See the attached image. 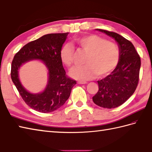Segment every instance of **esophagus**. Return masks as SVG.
Wrapping results in <instances>:
<instances>
[{"label": "esophagus", "instance_id": "obj_1", "mask_svg": "<svg viewBox=\"0 0 152 152\" xmlns=\"http://www.w3.org/2000/svg\"><path fill=\"white\" fill-rule=\"evenodd\" d=\"M78 83H79V84H86L87 82L85 81H78Z\"/></svg>", "mask_w": 152, "mask_h": 152}]
</instances>
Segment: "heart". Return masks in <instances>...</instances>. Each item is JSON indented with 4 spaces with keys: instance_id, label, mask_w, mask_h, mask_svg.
<instances>
[{
    "instance_id": "b5f03b06",
    "label": "heart",
    "mask_w": 152,
    "mask_h": 152,
    "mask_svg": "<svg viewBox=\"0 0 152 152\" xmlns=\"http://www.w3.org/2000/svg\"><path fill=\"white\" fill-rule=\"evenodd\" d=\"M74 46L87 53L83 61L84 65L74 67L70 75L76 80L85 81L102 77L114 70L119 63L120 51L115 43L106 40L95 34L87 35L73 40ZM74 48L64 44L60 50V59L68 67L73 63Z\"/></svg>"
}]
</instances>
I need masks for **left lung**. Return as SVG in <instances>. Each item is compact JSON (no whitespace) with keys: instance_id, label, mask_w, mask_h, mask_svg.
I'll return each mask as SVG.
<instances>
[{"instance_id":"1","label":"left lung","mask_w":152,"mask_h":152,"mask_svg":"<svg viewBox=\"0 0 152 152\" xmlns=\"http://www.w3.org/2000/svg\"><path fill=\"white\" fill-rule=\"evenodd\" d=\"M114 38L120 51L115 69L110 75L97 81L99 91L93 96L95 104L105 108H114L133 94L139 80L140 57L129 40L114 32L97 29Z\"/></svg>"}]
</instances>
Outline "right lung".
Wrapping results in <instances>:
<instances>
[{
    "label": "right lung",
    "instance_id": "right-lung-1",
    "mask_svg": "<svg viewBox=\"0 0 152 152\" xmlns=\"http://www.w3.org/2000/svg\"><path fill=\"white\" fill-rule=\"evenodd\" d=\"M69 33L44 35L30 42L14 56L11 66V78L21 98L31 108L42 113H49L61 107L69 98L76 81L66 75L60 59V50ZM43 61L48 69V82L45 91L38 94L27 92L18 80V69L27 61Z\"/></svg>",
    "mask_w": 152,
    "mask_h": 152
}]
</instances>
